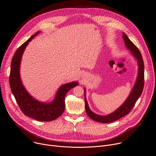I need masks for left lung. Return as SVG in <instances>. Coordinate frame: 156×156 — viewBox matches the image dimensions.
<instances>
[{
  "mask_svg": "<svg viewBox=\"0 0 156 156\" xmlns=\"http://www.w3.org/2000/svg\"><path fill=\"white\" fill-rule=\"evenodd\" d=\"M122 38L124 41L126 47L131 51V53L137 60L138 65V73L137 79L130 94L122 105L116 110L108 115L103 116L97 115L90 109L86 98V89L84 88L85 111L87 114L91 119L99 122L109 123L115 121L126 115L129 114L134 106L136 102L142 94L143 90L144 84V67L142 55H141L139 49L124 33H122Z\"/></svg>",
  "mask_w": 156,
  "mask_h": 156,
  "instance_id": "8db88e82",
  "label": "left lung"
}]
</instances>
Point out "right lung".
I'll return each mask as SVG.
<instances>
[{
    "label": "right lung",
    "mask_w": 156,
    "mask_h": 156,
    "mask_svg": "<svg viewBox=\"0 0 156 156\" xmlns=\"http://www.w3.org/2000/svg\"><path fill=\"white\" fill-rule=\"evenodd\" d=\"M40 32L38 31L23 43L14 53L11 62L9 83L11 91L23 114L39 121H51L60 117L65 110V97L72 88L78 85V81L63 84L50 103L38 101L32 97L23 85L20 75L22 55L29 42Z\"/></svg>",
    "instance_id": "obj_1"
}]
</instances>
